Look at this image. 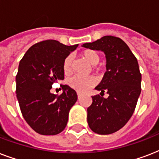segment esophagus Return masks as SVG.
Returning <instances> with one entry per match:
<instances>
[{"label":"esophagus","mask_w":159,"mask_h":159,"mask_svg":"<svg viewBox=\"0 0 159 159\" xmlns=\"http://www.w3.org/2000/svg\"><path fill=\"white\" fill-rule=\"evenodd\" d=\"M81 97H82V93H81V92H77V97H78V99H79Z\"/></svg>","instance_id":"obj_1"}]
</instances>
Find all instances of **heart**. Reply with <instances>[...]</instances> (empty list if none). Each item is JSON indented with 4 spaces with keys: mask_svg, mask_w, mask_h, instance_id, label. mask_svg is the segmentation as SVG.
<instances>
[{
    "mask_svg": "<svg viewBox=\"0 0 159 159\" xmlns=\"http://www.w3.org/2000/svg\"><path fill=\"white\" fill-rule=\"evenodd\" d=\"M81 57L84 58L88 63L91 65H96L99 62L100 56L95 50L92 49H85L81 53ZM62 69L65 75H70L72 71V57L68 55L63 61ZM97 82V78L93 76L89 77H80L75 76L70 78L68 81V85L72 89L77 92H84L89 89L90 87H93Z\"/></svg>",
    "mask_w": 159,
    "mask_h": 159,
    "instance_id": "1",
    "label": "heart"
}]
</instances>
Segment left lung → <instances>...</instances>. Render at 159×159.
I'll return each mask as SVG.
<instances>
[{"label": "left lung", "instance_id": "left-lung-1", "mask_svg": "<svg viewBox=\"0 0 159 159\" xmlns=\"http://www.w3.org/2000/svg\"><path fill=\"white\" fill-rule=\"evenodd\" d=\"M82 47L104 52L106 72L95 89L109 94L96 95L87 108L90 129L98 134H110L120 129L133 115L141 92V73L137 58L121 39L106 35ZM102 96V95H101Z\"/></svg>", "mask_w": 159, "mask_h": 159}]
</instances>
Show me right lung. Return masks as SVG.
Wrapping results in <instances>:
<instances>
[{"instance_id":"1","label":"right lung","mask_w":159,"mask_h":159,"mask_svg":"<svg viewBox=\"0 0 159 159\" xmlns=\"http://www.w3.org/2000/svg\"><path fill=\"white\" fill-rule=\"evenodd\" d=\"M77 46L53 39L42 41L31 46L20 62L16 97L23 117L39 134L55 135L67 125L77 92L67 85H61L59 96L51 93L50 89L54 82L64 79L63 61Z\"/></svg>"}]
</instances>
